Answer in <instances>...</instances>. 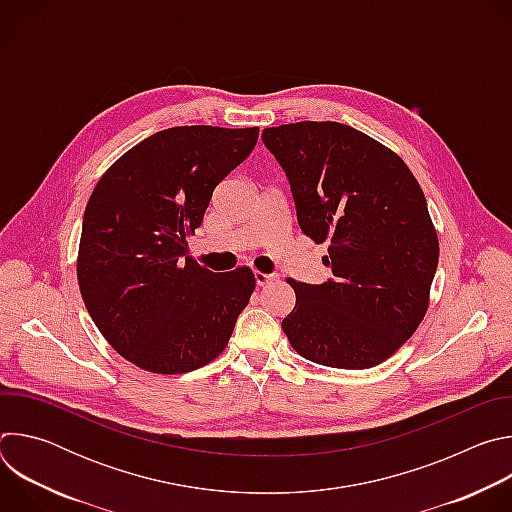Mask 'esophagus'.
Masks as SVG:
<instances>
[{
  "label": "esophagus",
  "instance_id": "34e87169",
  "mask_svg": "<svg viewBox=\"0 0 512 512\" xmlns=\"http://www.w3.org/2000/svg\"><path fill=\"white\" fill-rule=\"evenodd\" d=\"M277 279V275H273V273H261V271H255V283L261 287V285H267V283H271V281H275Z\"/></svg>",
  "mask_w": 512,
  "mask_h": 512
}]
</instances>
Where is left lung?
I'll use <instances>...</instances> for the list:
<instances>
[{"label":"left lung","mask_w":512,"mask_h":512,"mask_svg":"<svg viewBox=\"0 0 512 512\" xmlns=\"http://www.w3.org/2000/svg\"><path fill=\"white\" fill-rule=\"evenodd\" d=\"M265 148L283 168L298 225L332 279H296L281 322L304 358L332 369H371L421 324L440 243L423 190L405 162L367 133L336 121L267 127Z\"/></svg>","instance_id":"8db88e82"}]
</instances>
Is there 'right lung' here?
<instances>
[{
    "label": "right lung",
    "instance_id": "obj_1",
    "mask_svg": "<svg viewBox=\"0 0 512 512\" xmlns=\"http://www.w3.org/2000/svg\"><path fill=\"white\" fill-rule=\"evenodd\" d=\"M257 137L259 127H170L139 141L95 186L79 287L105 340L135 367L190 373L227 348L255 289L253 271L200 267L186 257V235Z\"/></svg>",
    "mask_w": 512,
    "mask_h": 512
}]
</instances>
